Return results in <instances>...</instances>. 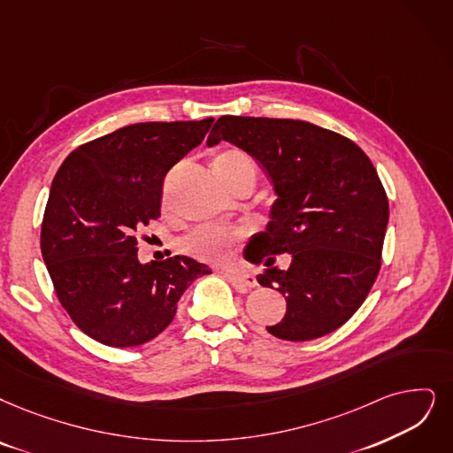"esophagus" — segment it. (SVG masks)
Wrapping results in <instances>:
<instances>
[{
  "mask_svg": "<svg viewBox=\"0 0 453 453\" xmlns=\"http://www.w3.org/2000/svg\"><path fill=\"white\" fill-rule=\"evenodd\" d=\"M223 273H225V277H226L234 286H236L238 289H242V292H245V289L255 288V286L258 284L255 277H252V275H247V273H240V271L225 269Z\"/></svg>",
  "mask_w": 453,
  "mask_h": 453,
  "instance_id": "1",
  "label": "esophagus"
}]
</instances>
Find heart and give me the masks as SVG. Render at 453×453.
<instances>
[{
    "mask_svg": "<svg viewBox=\"0 0 453 453\" xmlns=\"http://www.w3.org/2000/svg\"><path fill=\"white\" fill-rule=\"evenodd\" d=\"M217 176L232 188L234 184L242 182L245 178L255 180L257 165L245 152L242 150H226L219 154L213 161ZM240 240V232L230 230L225 226H196L180 243L188 255L204 260V262H221L228 257L230 249Z\"/></svg>",
    "mask_w": 453,
    "mask_h": 453,
    "instance_id": "b5f03b06",
    "label": "heart"
}]
</instances>
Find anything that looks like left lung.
<instances>
[{"instance_id":"left-lung-1","label":"left lung","mask_w":453,"mask_h":453,"mask_svg":"<svg viewBox=\"0 0 453 453\" xmlns=\"http://www.w3.org/2000/svg\"><path fill=\"white\" fill-rule=\"evenodd\" d=\"M226 141L255 157L273 184L271 221L245 247L264 264L257 280L286 299L271 334L304 342L336 331L373 286L388 225V198L370 157L353 141L292 119L232 117L215 122L208 147ZM293 255L288 270L275 254Z\"/></svg>"}]
</instances>
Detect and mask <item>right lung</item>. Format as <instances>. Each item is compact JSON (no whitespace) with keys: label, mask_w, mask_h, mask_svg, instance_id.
<instances>
[{"label":"right lung","mask_w":453,"mask_h":453,"mask_svg":"<svg viewBox=\"0 0 453 453\" xmlns=\"http://www.w3.org/2000/svg\"><path fill=\"white\" fill-rule=\"evenodd\" d=\"M213 119L139 122L81 144L53 178L41 230L53 288L78 327L111 348L156 338L188 286L211 273L189 257L141 264L137 230L157 219L169 169Z\"/></svg>","instance_id":"1"}]
</instances>
